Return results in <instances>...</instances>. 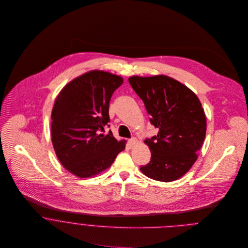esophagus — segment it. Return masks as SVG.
Listing matches in <instances>:
<instances>
[{
  "instance_id": "obj_1",
  "label": "esophagus",
  "mask_w": 248,
  "mask_h": 248,
  "mask_svg": "<svg viewBox=\"0 0 248 248\" xmlns=\"http://www.w3.org/2000/svg\"><path fill=\"white\" fill-rule=\"evenodd\" d=\"M137 143H138V140H137L136 138H133V139L129 140V144H130L131 146H134V145H136Z\"/></svg>"
}]
</instances>
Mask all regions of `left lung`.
I'll use <instances>...</instances> for the list:
<instances>
[{
    "label": "left lung",
    "instance_id": "1",
    "mask_svg": "<svg viewBox=\"0 0 248 248\" xmlns=\"http://www.w3.org/2000/svg\"><path fill=\"white\" fill-rule=\"evenodd\" d=\"M129 82L144 102L157 136L145 140L151 161L140 166L152 179L170 182L184 176L198 159L206 134V116L198 96L166 75L132 76Z\"/></svg>",
    "mask_w": 248,
    "mask_h": 248
}]
</instances>
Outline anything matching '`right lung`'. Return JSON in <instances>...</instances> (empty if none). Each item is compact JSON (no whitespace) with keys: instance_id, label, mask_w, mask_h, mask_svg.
I'll use <instances>...</instances> for the list:
<instances>
[{"instance_id":"1","label":"right lung","mask_w":248,"mask_h":248,"mask_svg":"<svg viewBox=\"0 0 248 248\" xmlns=\"http://www.w3.org/2000/svg\"><path fill=\"white\" fill-rule=\"evenodd\" d=\"M123 78L107 71H88L68 83L51 111V141L61 164L78 177H92L108 169L126 141L108 132V104Z\"/></svg>"}]
</instances>
